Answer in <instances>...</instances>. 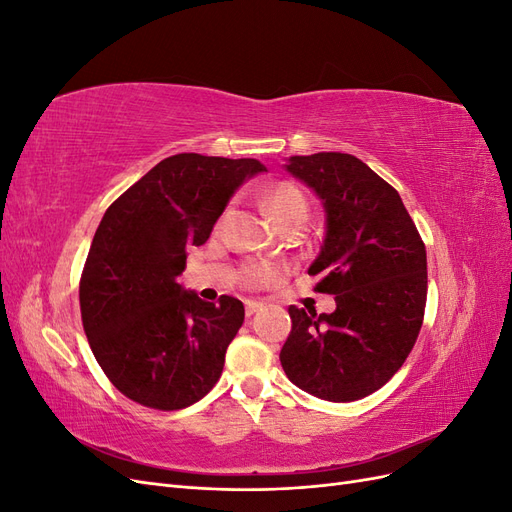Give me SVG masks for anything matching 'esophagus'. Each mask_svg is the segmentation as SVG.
I'll list each match as a JSON object with an SVG mask.
<instances>
[{
    "instance_id": "esophagus-1",
    "label": "esophagus",
    "mask_w": 512,
    "mask_h": 512,
    "mask_svg": "<svg viewBox=\"0 0 512 512\" xmlns=\"http://www.w3.org/2000/svg\"><path fill=\"white\" fill-rule=\"evenodd\" d=\"M260 309H262L260 301H245V314L247 316H254L256 312H260Z\"/></svg>"
}]
</instances>
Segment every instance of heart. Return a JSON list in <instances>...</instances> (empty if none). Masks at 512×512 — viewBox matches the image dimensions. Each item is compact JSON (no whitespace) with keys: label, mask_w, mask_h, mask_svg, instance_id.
Listing matches in <instances>:
<instances>
[{"label":"heart","mask_w":512,"mask_h":512,"mask_svg":"<svg viewBox=\"0 0 512 512\" xmlns=\"http://www.w3.org/2000/svg\"><path fill=\"white\" fill-rule=\"evenodd\" d=\"M265 211L271 215L273 222L280 226H290L297 222L307 220V198L305 194L292 183H277L265 194ZM284 273L282 265H275V262H252L243 269V280L250 286H265L269 282H275L277 277Z\"/></svg>","instance_id":"heart-1"}]
</instances>
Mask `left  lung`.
<instances>
[{
	"instance_id": "left-lung-1",
	"label": "left lung",
	"mask_w": 512,
	"mask_h": 512,
	"mask_svg": "<svg viewBox=\"0 0 512 512\" xmlns=\"http://www.w3.org/2000/svg\"><path fill=\"white\" fill-rule=\"evenodd\" d=\"M284 168L324 207V241L307 269L335 312L290 305L280 352L286 376L327 401H354L389 382L421 331L427 301L425 243L401 196L350 153L290 156Z\"/></svg>"
}]
</instances>
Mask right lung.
<instances>
[{
	"mask_svg": "<svg viewBox=\"0 0 512 512\" xmlns=\"http://www.w3.org/2000/svg\"><path fill=\"white\" fill-rule=\"evenodd\" d=\"M267 166L254 158L177 153L106 209L81 275V318L98 365L123 395L181 410L203 399L224 369L245 309L185 290L192 245H203L228 200Z\"/></svg>",
	"mask_w": 512,
	"mask_h": 512,
	"instance_id": "1",
	"label": "right lung"
}]
</instances>
